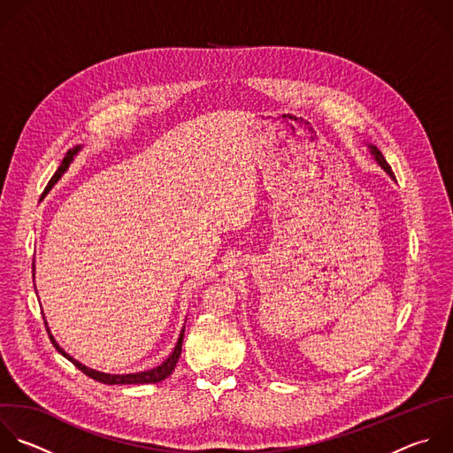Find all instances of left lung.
<instances>
[{"label":"left lung","instance_id":"8db88e82","mask_svg":"<svg viewBox=\"0 0 453 453\" xmlns=\"http://www.w3.org/2000/svg\"><path fill=\"white\" fill-rule=\"evenodd\" d=\"M370 147H372V153H373L375 160L380 164V167H382V169H384V171H386L389 176H395V174H393V171H391V167H389V164H388V162H386V158L382 157L380 150H379L375 145H370Z\"/></svg>","mask_w":453,"mask_h":453}]
</instances>
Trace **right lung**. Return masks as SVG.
<instances>
[{"label": "right lung", "instance_id": "1", "mask_svg": "<svg viewBox=\"0 0 453 453\" xmlns=\"http://www.w3.org/2000/svg\"><path fill=\"white\" fill-rule=\"evenodd\" d=\"M78 149L80 147H74L73 150H67V155L64 157V160H62V164H60V167H58V171L53 174V178L50 180V183H48V187H46V190H44V194L58 181V178L65 173V169L69 167V164H71V160H73V157L78 153ZM46 331H50L48 329V324H46ZM183 336H185V329L181 331V334H180V340H178V345H176V349H174V352L169 356V359L164 363V365H160V366H157V368H153V370H147V372H140V373H129V375H108V373H101V372H96V370H90V368H87V366H83L81 363H78L76 359H73L69 354H65L58 345H57V342L53 340V336L50 334V338H51V343H53V347L64 356V357H67L80 372H83L87 377H90V379H94V380H97V382H103V384H155V382H160V380H165L171 373H173V370L176 368V363H178V359H180V356H181V347H183Z\"/></svg>", "mask_w": 453, "mask_h": 453}]
</instances>
